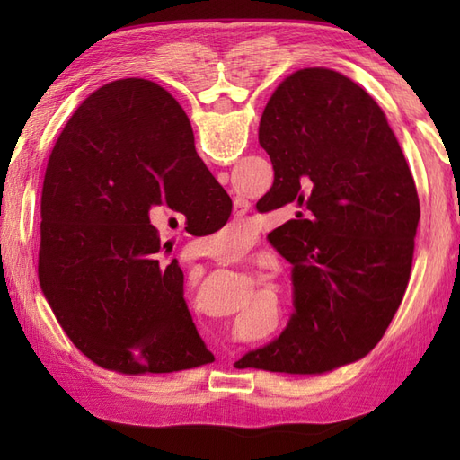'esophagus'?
Instances as JSON below:
<instances>
[{
  "label": "esophagus",
  "instance_id": "obj_1",
  "mask_svg": "<svg viewBox=\"0 0 460 460\" xmlns=\"http://www.w3.org/2000/svg\"><path fill=\"white\" fill-rule=\"evenodd\" d=\"M249 209H251V203L247 199H243V198L235 199V215H237V217H245V213Z\"/></svg>",
  "mask_w": 460,
  "mask_h": 460
}]
</instances>
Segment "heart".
<instances>
[{
  "label": "heart",
  "instance_id": "obj_1",
  "mask_svg": "<svg viewBox=\"0 0 460 460\" xmlns=\"http://www.w3.org/2000/svg\"><path fill=\"white\" fill-rule=\"evenodd\" d=\"M217 252L225 259H235L251 249L252 243L257 241L255 225L243 221H229L213 235Z\"/></svg>",
  "mask_w": 460,
  "mask_h": 460
}]
</instances>
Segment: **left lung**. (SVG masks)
I'll return each mask as SVG.
<instances>
[{
	"label": "left lung",
	"instance_id": "left-lung-1",
	"mask_svg": "<svg viewBox=\"0 0 460 460\" xmlns=\"http://www.w3.org/2000/svg\"><path fill=\"white\" fill-rule=\"evenodd\" d=\"M259 144L275 181L257 209L295 211L270 243L292 265L296 312L279 340L235 366L326 374L367 356L402 305L419 223L413 175L381 106L324 66L277 86Z\"/></svg>",
	"mask_w": 460,
	"mask_h": 460
}]
</instances>
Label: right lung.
<instances>
[{"label":"right lung","mask_w":460,"mask_h":460,"mask_svg":"<svg viewBox=\"0 0 460 460\" xmlns=\"http://www.w3.org/2000/svg\"><path fill=\"white\" fill-rule=\"evenodd\" d=\"M168 209L209 235L233 201L168 91L146 79L101 86L49 155L39 285L68 340L116 374H172L215 359L183 300L181 267L164 262L152 221Z\"/></svg>","instance_id":"obj_1"}]
</instances>
